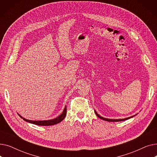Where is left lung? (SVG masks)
Wrapping results in <instances>:
<instances>
[{"instance_id": "left-lung-1", "label": "left lung", "mask_w": 157, "mask_h": 157, "mask_svg": "<svg viewBox=\"0 0 157 157\" xmlns=\"http://www.w3.org/2000/svg\"><path fill=\"white\" fill-rule=\"evenodd\" d=\"M95 114H96V115L99 118H101V119H102V120H105V121H124V120H128V119H129V118H132L134 116H132V117H128V118H123V119H108V118H103V117H101L99 114H97V113L95 111Z\"/></svg>"}]
</instances>
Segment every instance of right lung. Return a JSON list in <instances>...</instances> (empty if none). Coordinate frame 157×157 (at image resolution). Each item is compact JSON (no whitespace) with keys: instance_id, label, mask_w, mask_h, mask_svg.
Returning <instances> with one entry per match:
<instances>
[{"instance_id":"right-lung-1","label":"right lung","mask_w":157,"mask_h":157,"mask_svg":"<svg viewBox=\"0 0 157 157\" xmlns=\"http://www.w3.org/2000/svg\"><path fill=\"white\" fill-rule=\"evenodd\" d=\"M66 113H67V108H66V106L65 107V108L62 112V113L60 115L59 117H58L57 118H55V119H52V120H44V121H32V120H27L25 118H23L21 116L18 114L19 116L23 119V120L26 121L29 123H33L34 125H40V126H49V125H53L55 124H57V123H60V121H62L65 117L66 116Z\"/></svg>"}]
</instances>
